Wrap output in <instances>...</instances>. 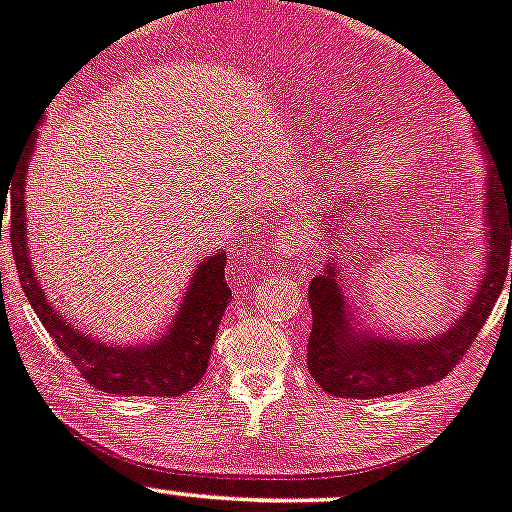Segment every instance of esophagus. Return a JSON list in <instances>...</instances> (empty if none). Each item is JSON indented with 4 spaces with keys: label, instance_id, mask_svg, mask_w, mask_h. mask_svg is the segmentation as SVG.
<instances>
[{
    "label": "esophagus",
    "instance_id": "1",
    "mask_svg": "<svg viewBox=\"0 0 512 512\" xmlns=\"http://www.w3.org/2000/svg\"><path fill=\"white\" fill-rule=\"evenodd\" d=\"M274 241L281 253H286V256H296V253L306 246V233L301 226L279 228V231H274Z\"/></svg>",
    "mask_w": 512,
    "mask_h": 512
}]
</instances>
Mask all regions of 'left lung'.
I'll use <instances>...</instances> for the list:
<instances>
[{
	"label": "left lung",
	"instance_id": "1",
	"mask_svg": "<svg viewBox=\"0 0 512 512\" xmlns=\"http://www.w3.org/2000/svg\"><path fill=\"white\" fill-rule=\"evenodd\" d=\"M475 145L485 165V259L478 289L467 301L465 311H460V316L445 332H432L425 339L387 337L372 326L362 324V319L354 314L349 291L344 289L342 276H339L337 253H332L324 271L314 276L309 284L311 337L306 359H309L311 377L324 392L334 397L372 399L440 382L475 342L508 281L512 294V271L508 274L512 178L505 180L500 175L493 150L483 133H475ZM349 198H352V206H357L354 193H342V198L332 203V213H324V223H321L324 236H334L337 241L344 236L342 216L347 212L343 208L352 211Z\"/></svg>",
	"mask_w": 512,
	"mask_h": 512
}]
</instances>
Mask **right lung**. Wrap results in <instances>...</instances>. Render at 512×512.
<instances>
[{"instance_id": "obj_1", "label": "right lung", "mask_w": 512, "mask_h": 512, "mask_svg": "<svg viewBox=\"0 0 512 512\" xmlns=\"http://www.w3.org/2000/svg\"><path fill=\"white\" fill-rule=\"evenodd\" d=\"M34 140L22 155L14 173L12 196V221H9V238H12L14 264H17L19 281L32 304L34 314L40 316L47 332L57 342V347L70 357L82 372V377L95 389L107 394H138V397H178L198 384L206 374L211 359L213 339L218 324L223 319L231 289L223 276L226 251H218L198 261L193 269L186 294L180 299L173 319L168 321L160 337L140 344H107L95 334L80 332L75 321L57 311V306L47 299L37 271L29 264L27 241V206H24V183L27 170L32 165ZM2 238V226H0Z\"/></svg>"}]
</instances>
